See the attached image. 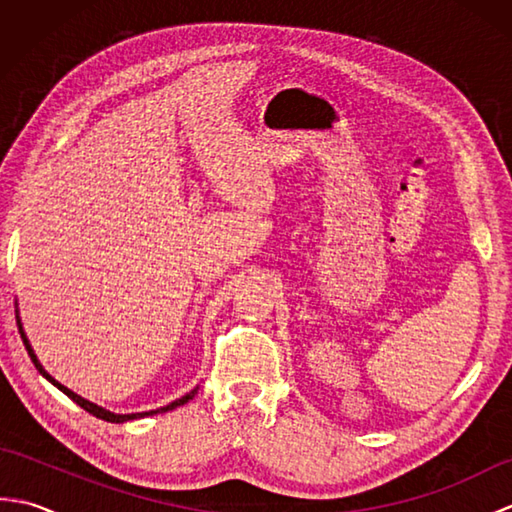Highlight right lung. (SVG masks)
Returning a JSON list of instances; mask_svg holds the SVG:
<instances>
[{"label": "right lung", "instance_id": "obj_1", "mask_svg": "<svg viewBox=\"0 0 512 512\" xmlns=\"http://www.w3.org/2000/svg\"><path fill=\"white\" fill-rule=\"evenodd\" d=\"M17 325H19V334H21V339H24V345H26V350H28V356L32 358V363H35V367L39 369V374L41 376H46L50 383L54 385V387H59L65 396L68 398H72L76 405L79 407H83L85 411L88 413H92V416H96V418H101V420H105V422H127V420H136V418H145V416H154V413H165V411H171V409H176V407H180V405H184V402H189L195 394H198V389H193V391H189L187 396H182L180 400H173L171 405H167V407H162V409H156V411H145V413H125V416H121V413H112V411H105L103 407H99V405H92L90 400H85V398H81V396H76L74 391H70L68 387H63L61 383H57V380H54L46 369L41 367V363L37 361V356H35V352H32V347H30V343H28V339H26V334H24V330H21V323H19V319H17Z\"/></svg>", "mask_w": 512, "mask_h": 512}]
</instances>
